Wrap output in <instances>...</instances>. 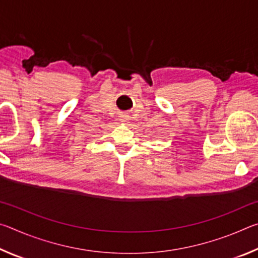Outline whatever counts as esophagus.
I'll list each match as a JSON object with an SVG mask.
<instances>
[{
    "label": "esophagus",
    "mask_w": 258,
    "mask_h": 258,
    "mask_svg": "<svg viewBox=\"0 0 258 258\" xmlns=\"http://www.w3.org/2000/svg\"><path fill=\"white\" fill-rule=\"evenodd\" d=\"M128 116L127 115H125V113H123V115H120L119 116V120L121 121V123H127V121H128Z\"/></svg>",
    "instance_id": "obj_1"
}]
</instances>
